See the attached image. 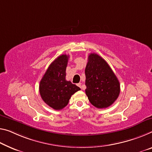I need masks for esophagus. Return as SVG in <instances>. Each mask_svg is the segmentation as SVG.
Returning a JSON list of instances; mask_svg holds the SVG:
<instances>
[{"label": "esophagus", "instance_id": "obj_1", "mask_svg": "<svg viewBox=\"0 0 152 152\" xmlns=\"http://www.w3.org/2000/svg\"><path fill=\"white\" fill-rule=\"evenodd\" d=\"M77 86L78 87H79L80 88H81V83H77Z\"/></svg>", "mask_w": 152, "mask_h": 152}]
</instances>
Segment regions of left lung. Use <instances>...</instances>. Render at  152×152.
Listing matches in <instances>:
<instances>
[{
    "label": "left lung",
    "instance_id": "left-lung-1",
    "mask_svg": "<svg viewBox=\"0 0 152 152\" xmlns=\"http://www.w3.org/2000/svg\"><path fill=\"white\" fill-rule=\"evenodd\" d=\"M85 74L86 94L91 104L99 109L111 106L119 96L120 86L107 62L96 53H90Z\"/></svg>",
    "mask_w": 152,
    "mask_h": 152
}]
</instances>
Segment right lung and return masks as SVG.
Wrapping results in <instances>:
<instances>
[{"mask_svg":"<svg viewBox=\"0 0 152 152\" xmlns=\"http://www.w3.org/2000/svg\"><path fill=\"white\" fill-rule=\"evenodd\" d=\"M69 57V55L62 54L56 58L40 81L39 92L42 99L55 110L66 107L71 96L80 90L78 86L66 80Z\"/></svg>","mask_w":152,"mask_h":152,"instance_id":"right-lung-1","label":"right lung"}]
</instances>
